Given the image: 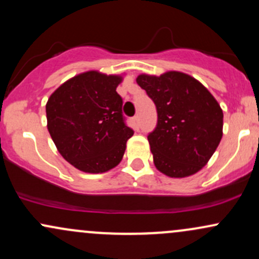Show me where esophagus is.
I'll list each match as a JSON object with an SVG mask.
<instances>
[{
    "label": "esophagus",
    "mask_w": 259,
    "mask_h": 259,
    "mask_svg": "<svg viewBox=\"0 0 259 259\" xmlns=\"http://www.w3.org/2000/svg\"><path fill=\"white\" fill-rule=\"evenodd\" d=\"M132 120H133L134 127H135L136 130H139V127H140V118H139V115H135V117H134Z\"/></svg>",
    "instance_id": "1"
}]
</instances>
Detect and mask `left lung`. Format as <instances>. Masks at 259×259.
<instances>
[{"instance_id":"obj_1","label":"left lung","mask_w":259,"mask_h":259,"mask_svg":"<svg viewBox=\"0 0 259 259\" xmlns=\"http://www.w3.org/2000/svg\"><path fill=\"white\" fill-rule=\"evenodd\" d=\"M136 82L156 105L158 121L147 136L153 163L170 178L194 175L207 164L223 136V111L213 95L189 74H140Z\"/></svg>"}]
</instances>
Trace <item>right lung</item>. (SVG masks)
<instances>
[{
  "label": "right lung",
  "instance_id": "add662e5",
  "mask_svg": "<svg viewBox=\"0 0 259 259\" xmlns=\"http://www.w3.org/2000/svg\"><path fill=\"white\" fill-rule=\"evenodd\" d=\"M121 81L123 75L89 70L64 81L47 101V129L58 152L84 173L117 167L134 135L121 113Z\"/></svg>",
  "mask_w": 259,
  "mask_h": 259
}]
</instances>
